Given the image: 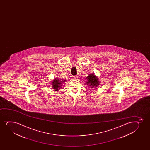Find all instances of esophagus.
I'll use <instances>...</instances> for the list:
<instances>
[{
	"label": "esophagus",
	"instance_id": "34e87169",
	"mask_svg": "<svg viewBox=\"0 0 150 150\" xmlns=\"http://www.w3.org/2000/svg\"><path fill=\"white\" fill-rule=\"evenodd\" d=\"M72 78H73V79H78V76H72Z\"/></svg>",
	"mask_w": 150,
	"mask_h": 150
}]
</instances>
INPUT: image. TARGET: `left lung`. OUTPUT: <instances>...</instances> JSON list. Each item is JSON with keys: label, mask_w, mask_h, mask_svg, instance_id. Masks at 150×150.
<instances>
[{"label": "left lung", "mask_w": 150, "mask_h": 150, "mask_svg": "<svg viewBox=\"0 0 150 150\" xmlns=\"http://www.w3.org/2000/svg\"><path fill=\"white\" fill-rule=\"evenodd\" d=\"M86 79H88V81L87 82V84H90V86H91L92 88L97 86H98V78L96 77L94 74H90L88 76V77L86 78Z\"/></svg>", "instance_id": "left-lung-1"}]
</instances>
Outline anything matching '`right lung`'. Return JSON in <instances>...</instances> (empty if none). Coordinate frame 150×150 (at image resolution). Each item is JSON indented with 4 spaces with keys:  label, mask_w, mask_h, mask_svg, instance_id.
<instances>
[{
    "label": "right lung",
    "mask_w": 150,
    "mask_h": 150,
    "mask_svg": "<svg viewBox=\"0 0 150 150\" xmlns=\"http://www.w3.org/2000/svg\"><path fill=\"white\" fill-rule=\"evenodd\" d=\"M60 81L59 79H55L54 81H53L52 82L53 83H52V84H53V85H52L53 86L52 88H54V90H55V91H57L58 90L60 89V88H61L60 85H61L62 81Z\"/></svg>",
    "instance_id": "add662e5"
}]
</instances>
